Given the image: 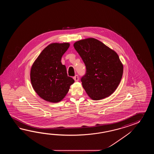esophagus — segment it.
<instances>
[{
	"instance_id": "1",
	"label": "esophagus",
	"mask_w": 154,
	"mask_h": 154,
	"mask_svg": "<svg viewBox=\"0 0 154 154\" xmlns=\"http://www.w3.org/2000/svg\"><path fill=\"white\" fill-rule=\"evenodd\" d=\"M73 79H74V80L75 81V82H78L79 81V76L78 75H76L75 76H74L73 77Z\"/></svg>"
}]
</instances>
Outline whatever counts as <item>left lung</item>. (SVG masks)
Here are the masks:
<instances>
[{
    "instance_id": "left-lung-1",
    "label": "left lung",
    "mask_w": 154,
    "mask_h": 154,
    "mask_svg": "<svg viewBox=\"0 0 154 154\" xmlns=\"http://www.w3.org/2000/svg\"><path fill=\"white\" fill-rule=\"evenodd\" d=\"M74 47L86 66V73L81 82L88 96L94 100H100L113 94L123 72L118 54L93 38L77 41Z\"/></svg>"
}]
</instances>
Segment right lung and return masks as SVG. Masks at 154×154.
I'll use <instances>...</instances> for the list:
<instances>
[{
	"mask_svg": "<svg viewBox=\"0 0 154 154\" xmlns=\"http://www.w3.org/2000/svg\"><path fill=\"white\" fill-rule=\"evenodd\" d=\"M69 43H52L45 49L33 64L30 72L33 88L47 101L58 102L69 91L74 80L68 76L66 66L61 63Z\"/></svg>",
	"mask_w": 154,
	"mask_h": 154,
	"instance_id": "obj_1",
	"label": "right lung"
}]
</instances>
